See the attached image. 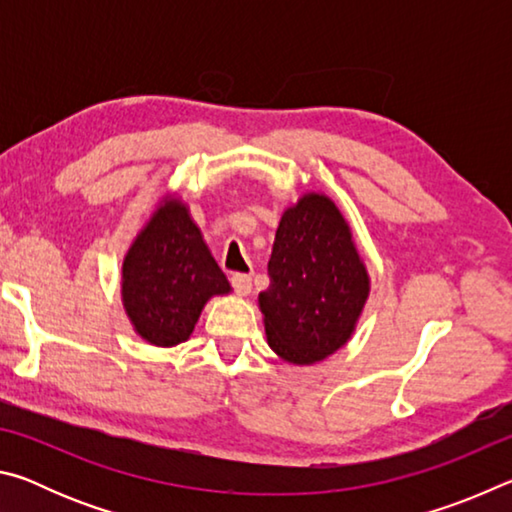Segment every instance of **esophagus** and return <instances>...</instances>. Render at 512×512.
<instances>
[{
    "label": "esophagus",
    "instance_id": "1",
    "mask_svg": "<svg viewBox=\"0 0 512 512\" xmlns=\"http://www.w3.org/2000/svg\"><path fill=\"white\" fill-rule=\"evenodd\" d=\"M230 282H232V287H235V291H237V296H241V298H246L250 291H253V280H250V275H244V273H235L230 277Z\"/></svg>",
    "mask_w": 512,
    "mask_h": 512
}]
</instances>
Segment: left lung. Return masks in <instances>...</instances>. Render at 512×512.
<instances>
[{
  "label": "left lung",
  "mask_w": 512,
  "mask_h": 512,
  "mask_svg": "<svg viewBox=\"0 0 512 512\" xmlns=\"http://www.w3.org/2000/svg\"><path fill=\"white\" fill-rule=\"evenodd\" d=\"M268 277L257 302L268 345L282 361L314 366L352 339L370 275L348 219L327 194L305 192L282 212Z\"/></svg>",
  "instance_id": "1"
}]
</instances>
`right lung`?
<instances>
[{
	"label": "right lung",
	"mask_w": 512,
	"mask_h": 512,
	"mask_svg": "<svg viewBox=\"0 0 512 512\" xmlns=\"http://www.w3.org/2000/svg\"><path fill=\"white\" fill-rule=\"evenodd\" d=\"M230 291L189 205L162 196L121 262V305L133 332L155 348L185 343L207 302Z\"/></svg>",
	"instance_id": "right-lung-1"
}]
</instances>
